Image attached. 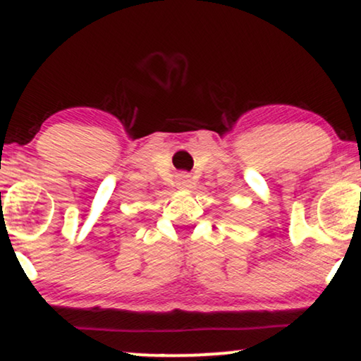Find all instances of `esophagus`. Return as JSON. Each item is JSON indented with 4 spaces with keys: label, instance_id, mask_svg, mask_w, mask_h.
Masks as SVG:
<instances>
[{
    "label": "esophagus",
    "instance_id": "1",
    "mask_svg": "<svg viewBox=\"0 0 361 361\" xmlns=\"http://www.w3.org/2000/svg\"><path fill=\"white\" fill-rule=\"evenodd\" d=\"M176 184L182 190H189L192 184H194V180H192V177L189 174H179V177H177V180H176Z\"/></svg>",
    "mask_w": 361,
    "mask_h": 361
}]
</instances>
